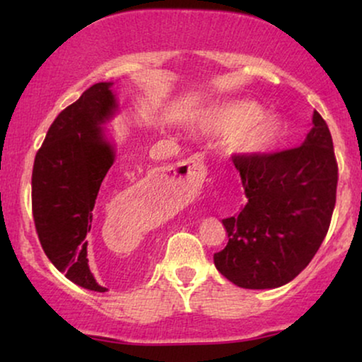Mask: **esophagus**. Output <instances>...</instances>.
Masks as SVG:
<instances>
[{"label": "esophagus", "instance_id": "1", "mask_svg": "<svg viewBox=\"0 0 362 362\" xmlns=\"http://www.w3.org/2000/svg\"><path fill=\"white\" fill-rule=\"evenodd\" d=\"M207 175V170L204 166V155L202 153H196L187 158L186 161H182L180 166L176 168L175 173H173V180L175 177H180V181L175 182H166L168 186L171 187H194L199 186Z\"/></svg>", "mask_w": 362, "mask_h": 362}]
</instances>
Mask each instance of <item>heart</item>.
Returning a JSON list of instances; mask_svg holds the SVG:
<instances>
[{
	"label": "heart",
	"instance_id": "obj_1",
	"mask_svg": "<svg viewBox=\"0 0 362 362\" xmlns=\"http://www.w3.org/2000/svg\"><path fill=\"white\" fill-rule=\"evenodd\" d=\"M264 115V108L254 102H230L211 108L199 127L211 135L235 136V146L242 151L265 153L279 145L284 125L275 118L262 120Z\"/></svg>",
	"mask_w": 362,
	"mask_h": 362
}]
</instances>
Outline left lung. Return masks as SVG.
Masks as SVG:
<instances>
[{"instance_id": "obj_1", "label": "left lung", "mask_w": 362, "mask_h": 362, "mask_svg": "<svg viewBox=\"0 0 362 362\" xmlns=\"http://www.w3.org/2000/svg\"><path fill=\"white\" fill-rule=\"evenodd\" d=\"M232 161L247 204L222 219L229 242L214 265L240 288H276L306 269L328 234L338 186L333 138L315 112L303 145Z\"/></svg>"}]
</instances>
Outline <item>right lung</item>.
Returning <instances> with one entry per match:
<instances>
[{
  "instance_id": "1",
  "label": "right lung",
  "mask_w": 362,
  "mask_h": 362,
  "mask_svg": "<svg viewBox=\"0 0 362 362\" xmlns=\"http://www.w3.org/2000/svg\"><path fill=\"white\" fill-rule=\"evenodd\" d=\"M110 82L93 83L52 122L33 166V217L44 254L69 280L107 291L88 269L93 207L115 161L100 125L115 112Z\"/></svg>"
}]
</instances>
